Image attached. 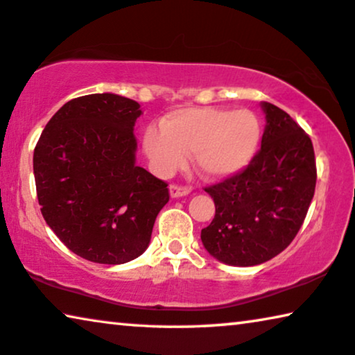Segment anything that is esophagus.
<instances>
[{
  "instance_id": "esophagus-1",
  "label": "esophagus",
  "mask_w": 355,
  "mask_h": 355,
  "mask_svg": "<svg viewBox=\"0 0 355 355\" xmlns=\"http://www.w3.org/2000/svg\"><path fill=\"white\" fill-rule=\"evenodd\" d=\"M168 191H171L172 198H182V196H187V194L191 193V188L182 187V184H177V183H172L171 187H168Z\"/></svg>"
}]
</instances>
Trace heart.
Returning <instances> with one entry per match:
<instances>
[{
  "mask_svg": "<svg viewBox=\"0 0 355 355\" xmlns=\"http://www.w3.org/2000/svg\"><path fill=\"white\" fill-rule=\"evenodd\" d=\"M261 139L260 119L250 110L182 108L150 127L144 150L161 175L182 167L194 153V167L205 178H225L245 168Z\"/></svg>",
  "mask_w": 355,
  "mask_h": 355,
  "instance_id": "1",
  "label": "heart"
}]
</instances>
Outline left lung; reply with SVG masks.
<instances>
[{"mask_svg":"<svg viewBox=\"0 0 355 355\" xmlns=\"http://www.w3.org/2000/svg\"><path fill=\"white\" fill-rule=\"evenodd\" d=\"M261 148L245 168L205 188L215 202L200 239L211 257L231 266H255L290 245L313 200L317 168L309 135L272 103Z\"/></svg>","mask_w":355,"mask_h":355,"instance_id":"left-lung-1","label":"left lung"}]
</instances>
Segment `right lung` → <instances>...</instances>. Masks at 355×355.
I'll return each mask as SVG.
<instances>
[{
	"label": "right lung",
	"instance_id": "right-lung-1",
	"mask_svg": "<svg viewBox=\"0 0 355 355\" xmlns=\"http://www.w3.org/2000/svg\"><path fill=\"white\" fill-rule=\"evenodd\" d=\"M135 100L116 94L73 98L52 116L35 146L41 214L73 253L100 264L140 257L167 183L135 164Z\"/></svg>",
	"mask_w": 355,
	"mask_h": 355
}]
</instances>
